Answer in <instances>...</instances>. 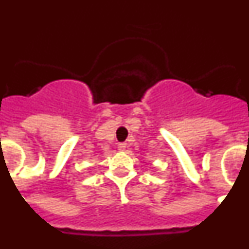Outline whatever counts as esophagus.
<instances>
[{"label":"esophagus","mask_w":249,"mask_h":249,"mask_svg":"<svg viewBox=\"0 0 249 249\" xmlns=\"http://www.w3.org/2000/svg\"><path fill=\"white\" fill-rule=\"evenodd\" d=\"M126 147H127L126 143H120L118 144V151H124V149H126Z\"/></svg>","instance_id":"esophagus-1"}]
</instances>
